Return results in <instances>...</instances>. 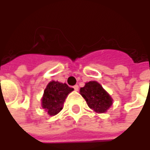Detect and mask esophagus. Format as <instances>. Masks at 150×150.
I'll return each instance as SVG.
<instances>
[{
	"label": "esophagus",
	"mask_w": 150,
	"mask_h": 150,
	"mask_svg": "<svg viewBox=\"0 0 150 150\" xmlns=\"http://www.w3.org/2000/svg\"><path fill=\"white\" fill-rule=\"evenodd\" d=\"M73 88L75 89V91H78V90H79V86H78V85H75V86L73 87Z\"/></svg>",
	"instance_id": "34e87169"
}]
</instances>
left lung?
Listing matches in <instances>:
<instances>
[{
    "instance_id": "1",
    "label": "left lung",
    "mask_w": 150,
    "mask_h": 150,
    "mask_svg": "<svg viewBox=\"0 0 150 150\" xmlns=\"http://www.w3.org/2000/svg\"><path fill=\"white\" fill-rule=\"evenodd\" d=\"M79 91L89 108L96 112H105L112 104V99L97 82H88Z\"/></svg>"
}]
</instances>
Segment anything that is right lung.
<instances>
[{
    "label": "right lung",
    "instance_id": "right-lung-1",
    "mask_svg": "<svg viewBox=\"0 0 150 150\" xmlns=\"http://www.w3.org/2000/svg\"><path fill=\"white\" fill-rule=\"evenodd\" d=\"M73 90L67 83L51 81L44 91L42 106L50 116H54L62 110L66 97Z\"/></svg>",
    "mask_w": 150,
    "mask_h": 150
}]
</instances>
